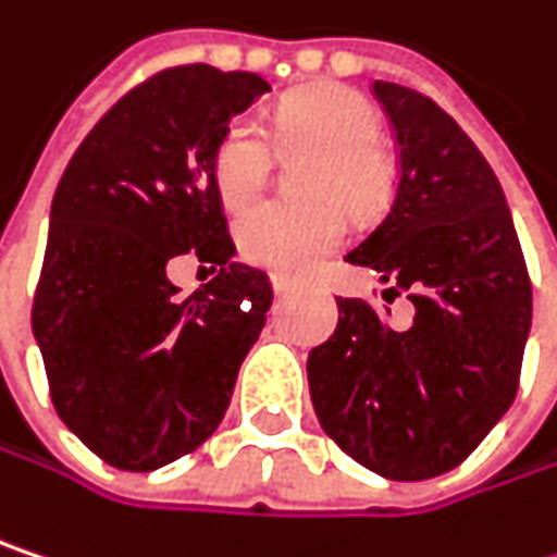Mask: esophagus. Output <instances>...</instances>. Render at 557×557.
I'll return each mask as SVG.
<instances>
[{
    "mask_svg": "<svg viewBox=\"0 0 557 557\" xmlns=\"http://www.w3.org/2000/svg\"><path fill=\"white\" fill-rule=\"evenodd\" d=\"M271 286H274V293L283 296V293H289L293 289V280L283 277V274H271Z\"/></svg>",
    "mask_w": 557,
    "mask_h": 557,
    "instance_id": "obj_1",
    "label": "esophagus"
}]
</instances>
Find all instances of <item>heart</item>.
Here are the masks:
<instances>
[{"label": "heart", "mask_w": 557, "mask_h": 557, "mask_svg": "<svg viewBox=\"0 0 557 557\" xmlns=\"http://www.w3.org/2000/svg\"><path fill=\"white\" fill-rule=\"evenodd\" d=\"M274 143L283 152H312L299 190L312 200H268L242 213L235 238L242 258L277 274H306L347 232L344 207L376 216L392 194V165L382 156L380 114L357 91L325 85L289 95L274 111ZM274 146L258 121L228 124L213 149V184L228 210H242L264 190Z\"/></svg>", "instance_id": "heart-1"}]
</instances>
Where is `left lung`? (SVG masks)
Masks as SVG:
<instances>
[{"label": "left lung", "instance_id": "left-lung-1", "mask_svg": "<svg viewBox=\"0 0 557 557\" xmlns=\"http://www.w3.org/2000/svg\"><path fill=\"white\" fill-rule=\"evenodd\" d=\"M398 143L392 207L354 251L414 319L392 329L367 299H337V329L309 354L319 424L392 481L456 469L517 398L532 283L497 175L428 95L373 82ZM385 296V293H382Z\"/></svg>", "mask_w": 557, "mask_h": 557}]
</instances>
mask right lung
<instances>
[{"instance_id": "1", "label": "right lung", "mask_w": 557, "mask_h": 557, "mask_svg": "<svg viewBox=\"0 0 557 557\" xmlns=\"http://www.w3.org/2000/svg\"><path fill=\"white\" fill-rule=\"evenodd\" d=\"M268 91L255 73L162 70L91 127L57 184L30 329L60 421L114 469L197 449L264 329L274 289L232 261L213 149ZM187 250L221 274L181 300L164 268Z\"/></svg>"}]
</instances>
